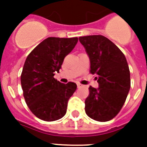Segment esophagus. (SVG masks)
<instances>
[{"instance_id": "esophagus-1", "label": "esophagus", "mask_w": 147, "mask_h": 147, "mask_svg": "<svg viewBox=\"0 0 147 147\" xmlns=\"http://www.w3.org/2000/svg\"><path fill=\"white\" fill-rule=\"evenodd\" d=\"M82 86L83 85H82V84H80V83H77V87H78V88H82Z\"/></svg>"}]
</instances>
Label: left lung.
<instances>
[{"mask_svg":"<svg viewBox=\"0 0 147 147\" xmlns=\"http://www.w3.org/2000/svg\"><path fill=\"white\" fill-rule=\"evenodd\" d=\"M79 41L89 57L90 72L97 75L99 85L89 87L85 113L94 121H108L120 112L130 91L127 62L121 49L104 36H81Z\"/></svg>","mask_w":147,"mask_h":147,"instance_id":"obj_1","label":"left lung"}]
</instances>
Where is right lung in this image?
<instances>
[{
	"mask_svg": "<svg viewBox=\"0 0 147 147\" xmlns=\"http://www.w3.org/2000/svg\"><path fill=\"white\" fill-rule=\"evenodd\" d=\"M78 37H49L26 58L20 82L24 99L31 112L40 120L54 121L66 114L68 100L77 88L74 82L54 78L65 57L75 48Z\"/></svg>",
	"mask_w": 147,
	"mask_h": 147,
	"instance_id": "add662e5",
	"label": "right lung"
}]
</instances>
